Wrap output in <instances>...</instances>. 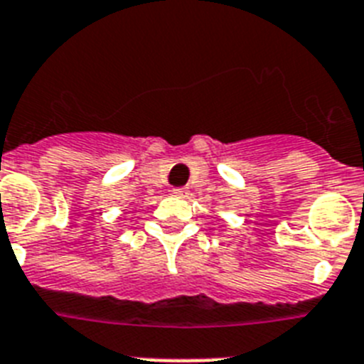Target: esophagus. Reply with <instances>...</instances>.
Masks as SVG:
<instances>
[{
  "instance_id": "obj_1",
  "label": "esophagus",
  "mask_w": 364,
  "mask_h": 364,
  "mask_svg": "<svg viewBox=\"0 0 364 364\" xmlns=\"http://www.w3.org/2000/svg\"><path fill=\"white\" fill-rule=\"evenodd\" d=\"M172 194H173V196H176V198H187L188 191H185V188H173Z\"/></svg>"
}]
</instances>
